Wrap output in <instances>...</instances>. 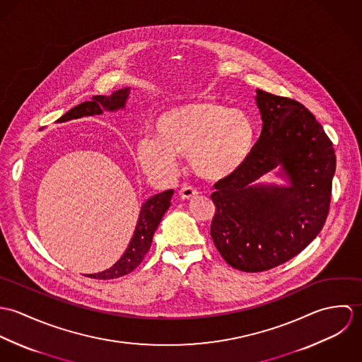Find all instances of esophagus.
<instances>
[{"label": "esophagus", "mask_w": 362, "mask_h": 362, "mask_svg": "<svg viewBox=\"0 0 362 362\" xmlns=\"http://www.w3.org/2000/svg\"><path fill=\"white\" fill-rule=\"evenodd\" d=\"M198 191L194 188V187H182L181 191H180V198L182 201H191L192 198L198 197Z\"/></svg>", "instance_id": "esophagus-1"}]
</instances>
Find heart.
<instances>
[{
	"instance_id": "obj_1",
	"label": "heart",
	"mask_w": 362,
	"mask_h": 362,
	"mask_svg": "<svg viewBox=\"0 0 362 362\" xmlns=\"http://www.w3.org/2000/svg\"><path fill=\"white\" fill-rule=\"evenodd\" d=\"M155 138L136 145L144 171L156 178L175 173V156L189 157L192 171L207 182H224L254 153L257 127L243 110L218 102H195L168 110L153 124Z\"/></svg>"
}]
</instances>
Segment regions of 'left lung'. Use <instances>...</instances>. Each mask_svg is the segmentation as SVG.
Wrapping results in <instances>:
<instances>
[{"label": "left lung", "mask_w": 362, "mask_h": 362, "mask_svg": "<svg viewBox=\"0 0 362 362\" xmlns=\"http://www.w3.org/2000/svg\"><path fill=\"white\" fill-rule=\"evenodd\" d=\"M257 104L263 125L254 153L211 194L210 226L223 259L251 273L273 269L310 245L326 221L336 171L333 144L308 108L259 89ZM276 166L289 180L287 187L258 182Z\"/></svg>", "instance_id": "1"}]
</instances>
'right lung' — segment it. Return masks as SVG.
<instances>
[{
	"instance_id": "add662e5",
	"label": "right lung",
	"mask_w": 362,
	"mask_h": 362,
	"mask_svg": "<svg viewBox=\"0 0 362 362\" xmlns=\"http://www.w3.org/2000/svg\"><path fill=\"white\" fill-rule=\"evenodd\" d=\"M129 88L119 89L114 92L111 96H93L90 102H83V103L75 105L71 108L68 112H65L61 118L57 119V122H65L69 119H76L81 117H89V115H99L103 114V111H117L119 108H124L128 95H129ZM174 191L168 189L161 194L153 195L149 198L139 211V218L134 231V235L129 241V245L124 255L119 258L117 263H114L110 269L103 270L100 273L95 274H86L90 279H99V280H108V279H117L121 276H125L131 273L134 269H136L141 262L148 254L153 234H155L157 226L161 221V217L167 211V209L171 205V197Z\"/></svg>"
}]
</instances>
